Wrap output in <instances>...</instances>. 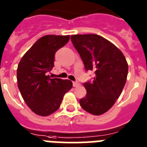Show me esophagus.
Wrapping results in <instances>:
<instances>
[{
    "mask_svg": "<svg viewBox=\"0 0 147 147\" xmlns=\"http://www.w3.org/2000/svg\"><path fill=\"white\" fill-rule=\"evenodd\" d=\"M72 84H73L74 87H78V86H80V83L78 82V81H75V82H73Z\"/></svg>",
    "mask_w": 147,
    "mask_h": 147,
    "instance_id": "esophagus-1",
    "label": "esophagus"
}]
</instances>
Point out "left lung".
<instances>
[{
  "label": "left lung",
  "instance_id": "8db88e82",
  "mask_svg": "<svg viewBox=\"0 0 147 147\" xmlns=\"http://www.w3.org/2000/svg\"><path fill=\"white\" fill-rule=\"evenodd\" d=\"M71 40L86 70L95 73L92 82L84 84L86 95L80 100V105L94 115L104 114L114 105L124 87L127 60L118 47L100 35H73Z\"/></svg>",
  "mask_w": 147,
  "mask_h": 147
}]
</instances>
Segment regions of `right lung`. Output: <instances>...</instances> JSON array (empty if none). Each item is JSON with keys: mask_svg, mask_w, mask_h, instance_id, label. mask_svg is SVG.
<instances>
[{"mask_svg": "<svg viewBox=\"0 0 147 147\" xmlns=\"http://www.w3.org/2000/svg\"><path fill=\"white\" fill-rule=\"evenodd\" d=\"M69 35H45L24 54L17 69L18 86L33 112L48 116L59 109L64 95L72 87L69 80L50 78L55 54L68 43Z\"/></svg>", "mask_w": 147, "mask_h": 147, "instance_id": "add662e5", "label": "right lung"}]
</instances>
